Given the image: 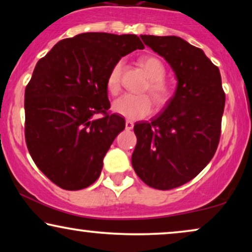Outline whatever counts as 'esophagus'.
<instances>
[{
	"mask_svg": "<svg viewBox=\"0 0 252 252\" xmlns=\"http://www.w3.org/2000/svg\"><path fill=\"white\" fill-rule=\"evenodd\" d=\"M125 127H126V129H132L133 127H134V123L133 122H130V120H126V124H125Z\"/></svg>",
	"mask_w": 252,
	"mask_h": 252,
	"instance_id": "1",
	"label": "esophagus"
}]
</instances>
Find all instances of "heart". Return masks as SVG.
I'll return each instance as SVG.
<instances>
[{"mask_svg": "<svg viewBox=\"0 0 252 252\" xmlns=\"http://www.w3.org/2000/svg\"><path fill=\"white\" fill-rule=\"evenodd\" d=\"M140 65L149 77V81L144 86L142 92L149 93L157 105H164L171 98L172 91L164 80L166 70L163 62L155 56H144L140 60ZM122 70L123 62H118L113 65L106 79V88L113 96L118 95L122 89ZM112 110L117 115L127 119H142L153 111V101L148 95L127 94L113 102Z\"/></svg>", "mask_w": 252, "mask_h": 252, "instance_id": "heart-1", "label": "heart"}]
</instances>
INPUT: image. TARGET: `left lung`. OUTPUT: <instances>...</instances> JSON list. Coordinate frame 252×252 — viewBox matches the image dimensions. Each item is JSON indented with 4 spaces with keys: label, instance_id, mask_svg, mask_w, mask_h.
Segmentation results:
<instances>
[{
    "label": "left lung",
    "instance_id": "left-lung-1",
    "mask_svg": "<svg viewBox=\"0 0 252 252\" xmlns=\"http://www.w3.org/2000/svg\"><path fill=\"white\" fill-rule=\"evenodd\" d=\"M178 79L175 93L151 123L134 125V171L144 184L168 190L194 179L215 156L225 93L219 68L202 49L179 36L141 35Z\"/></svg>",
    "mask_w": 252,
    "mask_h": 252
}]
</instances>
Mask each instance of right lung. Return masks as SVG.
<instances>
[{
  "label": "right lung",
  "instance_id": "1",
  "mask_svg": "<svg viewBox=\"0 0 252 252\" xmlns=\"http://www.w3.org/2000/svg\"><path fill=\"white\" fill-rule=\"evenodd\" d=\"M143 48L135 34L82 33L61 40L36 63L25 89V140L34 163L58 187L79 190L98 179L125 128V119L109 112L106 79L120 58Z\"/></svg>",
  "mask_w": 252,
  "mask_h": 252
}]
</instances>
